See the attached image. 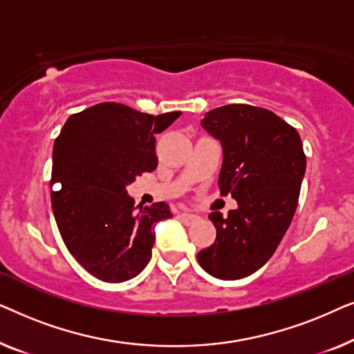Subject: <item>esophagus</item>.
<instances>
[{"label":"esophagus","mask_w":354,"mask_h":354,"mask_svg":"<svg viewBox=\"0 0 354 354\" xmlns=\"http://www.w3.org/2000/svg\"><path fill=\"white\" fill-rule=\"evenodd\" d=\"M178 217H180V219L185 222V224H192V222H195L198 219V216L192 214V212H180Z\"/></svg>","instance_id":"esophagus-1"}]
</instances>
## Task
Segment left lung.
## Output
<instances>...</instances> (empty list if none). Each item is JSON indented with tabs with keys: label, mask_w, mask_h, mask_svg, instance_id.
Returning a JSON list of instances; mask_svg holds the SVG:
<instances>
[{
	"label": "left lung",
	"mask_w": 354,
	"mask_h": 354,
	"mask_svg": "<svg viewBox=\"0 0 354 354\" xmlns=\"http://www.w3.org/2000/svg\"><path fill=\"white\" fill-rule=\"evenodd\" d=\"M201 127L221 142L219 187L236 209L209 214L216 241L198 263L221 280L248 277L270 259L293 219L306 172L301 138L272 111L227 104L209 111Z\"/></svg>",
	"instance_id": "left-lung-1"
}]
</instances>
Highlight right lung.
<instances>
[{
  "label": "right lung",
  "instance_id": "right-lung-1",
  "mask_svg": "<svg viewBox=\"0 0 354 354\" xmlns=\"http://www.w3.org/2000/svg\"><path fill=\"white\" fill-rule=\"evenodd\" d=\"M180 114L100 103L72 114L56 138L51 205L57 229L77 263L103 282L142 272L151 259L154 225L172 217L164 201L138 209L127 187L156 169L154 135Z\"/></svg>",
  "mask_w": 354,
  "mask_h": 354
}]
</instances>
